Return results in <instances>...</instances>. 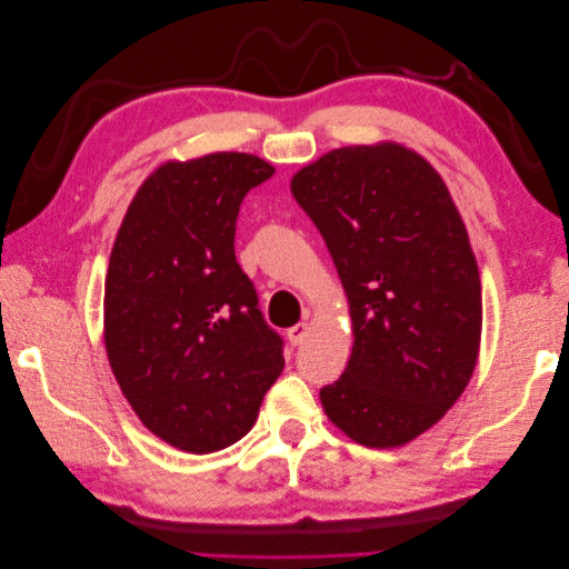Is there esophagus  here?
I'll return each mask as SVG.
<instances>
[{
	"label": "esophagus",
	"instance_id": "34e87169",
	"mask_svg": "<svg viewBox=\"0 0 569 569\" xmlns=\"http://www.w3.org/2000/svg\"><path fill=\"white\" fill-rule=\"evenodd\" d=\"M308 330H311V325H308V322H299V325H295V327H289V330H287V337H289V341H291V343H295V347H299V343H303V341H306Z\"/></svg>",
	"mask_w": 569,
	"mask_h": 569
}]
</instances>
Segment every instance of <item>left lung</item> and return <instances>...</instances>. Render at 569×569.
<instances>
[{"label":"left lung","mask_w":569,"mask_h":569,"mask_svg":"<svg viewBox=\"0 0 569 569\" xmlns=\"http://www.w3.org/2000/svg\"><path fill=\"white\" fill-rule=\"evenodd\" d=\"M349 299L353 349L320 389L327 418L370 449L437 425L468 387L481 339V282L441 176L396 142L327 151L291 178Z\"/></svg>","instance_id":"left-lung-1"}]
</instances>
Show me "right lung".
Listing matches in <instances>:
<instances>
[{
	"instance_id": "obj_1",
	"label": "right lung",
	"mask_w": 569,
	"mask_h": 569,
	"mask_svg": "<svg viewBox=\"0 0 569 569\" xmlns=\"http://www.w3.org/2000/svg\"><path fill=\"white\" fill-rule=\"evenodd\" d=\"M272 173L239 151L168 161L137 189L111 249V370L149 432L187 453L242 439L284 368L234 258L239 206Z\"/></svg>"
}]
</instances>
